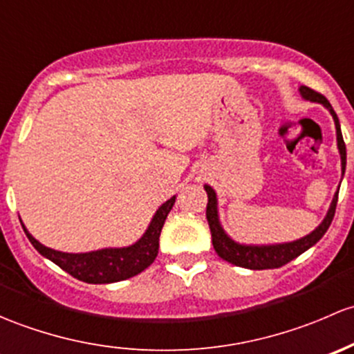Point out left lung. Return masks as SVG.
Instances as JSON below:
<instances>
[{"instance_id": "1", "label": "left lung", "mask_w": 354, "mask_h": 354, "mask_svg": "<svg viewBox=\"0 0 354 354\" xmlns=\"http://www.w3.org/2000/svg\"><path fill=\"white\" fill-rule=\"evenodd\" d=\"M298 93L304 100L313 102V104H320L330 112L334 119V126H336V140H337V150H339L341 156V180L344 177L346 172V145L342 140L341 133V124L337 119L336 112H334L333 105L329 104L326 97L320 95V93L313 92L308 86H300ZM204 191L207 192V206H206V218L207 225H209L211 230V240H213V247L216 250V254L223 261L232 262V264L240 266V268L245 269H274L281 268L286 262L293 261L295 257H298L300 254H304L305 250H308L310 247L315 245L320 239L324 236V233L327 232V228L333 223L334 213H336V204H337V196H339V187H337L336 194H334L333 201H330L329 209H327L326 216L320 221L319 227L315 230H312L308 235L301 236V239L291 240V242H279V243H240L236 240H233L227 232H225L223 225L220 221V211H218V194L209 184H204Z\"/></svg>"}]
</instances>
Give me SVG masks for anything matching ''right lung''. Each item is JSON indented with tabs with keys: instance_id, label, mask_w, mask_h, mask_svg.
I'll return each mask as SVG.
<instances>
[{
	"instance_id": "right-lung-1",
	"label": "right lung",
	"mask_w": 354,
	"mask_h": 354,
	"mask_svg": "<svg viewBox=\"0 0 354 354\" xmlns=\"http://www.w3.org/2000/svg\"><path fill=\"white\" fill-rule=\"evenodd\" d=\"M176 196L165 201L153 214L150 225L143 235L134 243L126 247H105V249L90 250V252H61L50 249L39 242L32 233L27 230L24 221L20 220L25 235L28 236L32 245L35 247L41 256H44L54 264L59 266L63 271L71 274L80 281L92 283V285H105V283H118L127 278L140 274L155 261L160 247V233L167 214L174 207Z\"/></svg>"
}]
</instances>
